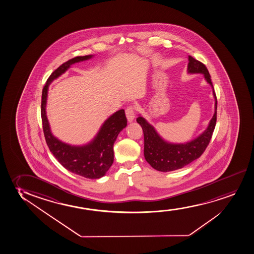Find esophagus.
<instances>
[{
  "mask_svg": "<svg viewBox=\"0 0 254 254\" xmlns=\"http://www.w3.org/2000/svg\"><path fill=\"white\" fill-rule=\"evenodd\" d=\"M126 116H127L128 122H132L134 120V117H135V109H134L133 106H128L126 109Z\"/></svg>",
  "mask_w": 254,
  "mask_h": 254,
  "instance_id": "34e87169",
  "label": "esophagus"
}]
</instances>
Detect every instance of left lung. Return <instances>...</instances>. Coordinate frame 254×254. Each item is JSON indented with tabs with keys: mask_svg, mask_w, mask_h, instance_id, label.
<instances>
[{
	"mask_svg": "<svg viewBox=\"0 0 254 254\" xmlns=\"http://www.w3.org/2000/svg\"><path fill=\"white\" fill-rule=\"evenodd\" d=\"M189 73L203 74L205 80L213 88V95L215 99L214 114L204 132L190 142L184 144H173L165 141L156 132L154 127L146 122L142 116H138L137 122L141 126L144 132V155L146 161L152 168L158 172H167L176 171L185 167L191 162L201 157L204 152L214 132L217 118V99L214 92L211 76L205 64L189 56Z\"/></svg>",
	"mask_w": 254,
	"mask_h": 254,
	"instance_id": "8db88e82",
	"label": "left lung"
}]
</instances>
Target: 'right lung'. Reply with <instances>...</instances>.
<instances>
[{
	"mask_svg": "<svg viewBox=\"0 0 254 254\" xmlns=\"http://www.w3.org/2000/svg\"><path fill=\"white\" fill-rule=\"evenodd\" d=\"M92 55L79 56L68 60L55 69L46 81L42 90L41 118L46 144L54 157L64 167L74 174L97 179L109 171L114 162V144L122 129L127 127L124 109H121L106 120L92 141L82 146L68 145L53 135L46 117V105L50 83L65 72L73 64L89 60Z\"/></svg>",
	"mask_w": 254,
	"mask_h": 254,
	"instance_id": "right-lung-1",
	"label": "right lung"
}]
</instances>
